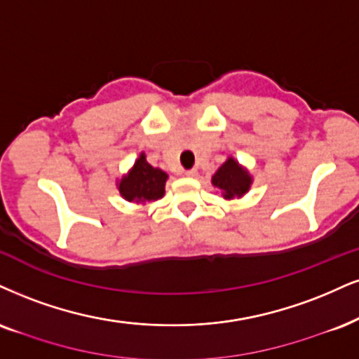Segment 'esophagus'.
<instances>
[{"label": "esophagus", "mask_w": 359, "mask_h": 359, "mask_svg": "<svg viewBox=\"0 0 359 359\" xmlns=\"http://www.w3.org/2000/svg\"><path fill=\"white\" fill-rule=\"evenodd\" d=\"M183 172L187 176H196L198 175V170H196V168H191V170H184Z\"/></svg>", "instance_id": "34e87169"}]
</instances>
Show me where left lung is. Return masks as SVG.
<instances>
[{"label":"left lung","instance_id":"obj_1","mask_svg":"<svg viewBox=\"0 0 359 359\" xmlns=\"http://www.w3.org/2000/svg\"><path fill=\"white\" fill-rule=\"evenodd\" d=\"M213 184L223 191V196L231 200L234 196H243L250 189L251 178L245 170H241L240 165L229 158L213 176Z\"/></svg>","mask_w":359,"mask_h":359}]
</instances>
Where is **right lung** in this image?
I'll return each instance as SVG.
<instances>
[{"instance_id":"obj_1","label":"right lung","mask_w":359,"mask_h":359,"mask_svg":"<svg viewBox=\"0 0 359 359\" xmlns=\"http://www.w3.org/2000/svg\"><path fill=\"white\" fill-rule=\"evenodd\" d=\"M166 178L165 171L153 168L141 154L128 176L119 181V193L128 201H156L165 194Z\"/></svg>"}]
</instances>
